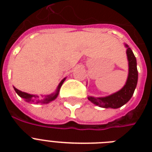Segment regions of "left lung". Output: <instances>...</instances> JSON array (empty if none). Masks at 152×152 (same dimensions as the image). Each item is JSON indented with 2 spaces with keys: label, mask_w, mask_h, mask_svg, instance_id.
<instances>
[{
  "label": "left lung",
  "mask_w": 152,
  "mask_h": 152,
  "mask_svg": "<svg viewBox=\"0 0 152 152\" xmlns=\"http://www.w3.org/2000/svg\"><path fill=\"white\" fill-rule=\"evenodd\" d=\"M125 47H127L126 53H127L128 61H129V76L125 86L120 91H118V92L113 93L106 97L95 98L89 96L88 98L89 101L100 107L113 109L119 108L125 103H127L134 93L138 80L137 59L129 46L125 44Z\"/></svg>",
  "instance_id": "obj_1"
}]
</instances>
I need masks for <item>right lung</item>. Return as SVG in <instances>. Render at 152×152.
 <instances>
[{
	"mask_svg": "<svg viewBox=\"0 0 152 152\" xmlns=\"http://www.w3.org/2000/svg\"><path fill=\"white\" fill-rule=\"evenodd\" d=\"M64 80H65V78L63 79V80L61 81V83H59V85H58V87H57L56 92L53 93V94H51V95H45L42 99H38V98H39V96H38V95H30V94H27V93L23 92V91H20V90H18V89H16L15 88H14V90L15 91V92L17 93V95H19V96H20V97L23 98V99H24L27 102H34L35 101L37 103H39V102H42V103H48V102H50L53 101V100H54L57 97V95H58V94H59L60 88H61V85L63 84V83H64ZM42 97H43V96H42Z\"/></svg>",
	"mask_w": 152,
	"mask_h": 152,
	"instance_id": "1",
	"label": "right lung"
}]
</instances>
